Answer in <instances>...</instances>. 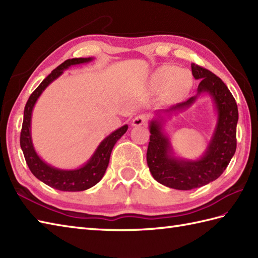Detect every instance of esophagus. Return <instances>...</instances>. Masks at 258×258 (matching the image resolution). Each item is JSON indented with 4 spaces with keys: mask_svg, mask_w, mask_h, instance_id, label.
<instances>
[{
    "mask_svg": "<svg viewBox=\"0 0 258 258\" xmlns=\"http://www.w3.org/2000/svg\"><path fill=\"white\" fill-rule=\"evenodd\" d=\"M147 122V116L145 114H141L135 116L132 120V126H141V125H145Z\"/></svg>",
    "mask_w": 258,
    "mask_h": 258,
    "instance_id": "esophagus-1",
    "label": "esophagus"
}]
</instances>
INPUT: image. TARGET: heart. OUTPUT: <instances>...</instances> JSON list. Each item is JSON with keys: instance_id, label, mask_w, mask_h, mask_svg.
I'll list each match as a JSON object with an SVG mask.
<instances>
[{"instance_id": "b5f03b06", "label": "heart", "mask_w": 258, "mask_h": 258, "mask_svg": "<svg viewBox=\"0 0 258 258\" xmlns=\"http://www.w3.org/2000/svg\"><path fill=\"white\" fill-rule=\"evenodd\" d=\"M191 76L188 71L179 70L172 65H164L157 69L151 78V84L155 89H164L167 86L169 95L179 96L188 90Z\"/></svg>"}]
</instances>
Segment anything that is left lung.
I'll use <instances>...</instances> for the list:
<instances>
[{
	"instance_id": "1",
	"label": "left lung",
	"mask_w": 258,
	"mask_h": 258,
	"mask_svg": "<svg viewBox=\"0 0 258 258\" xmlns=\"http://www.w3.org/2000/svg\"><path fill=\"white\" fill-rule=\"evenodd\" d=\"M191 74L200 80L196 95L162 111L150 120V143L146 160L158 183L180 190L204 186L225 171L236 151L237 104L225 83L211 71L191 63ZM203 94L210 96L217 112V124L203 155L196 160L177 157L166 132L167 120L189 108Z\"/></svg>"
}]
</instances>
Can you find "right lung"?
<instances>
[{"label":"right lung","instance_id":"right-lung-1","mask_svg":"<svg viewBox=\"0 0 258 258\" xmlns=\"http://www.w3.org/2000/svg\"><path fill=\"white\" fill-rule=\"evenodd\" d=\"M93 59H94V57L67 59L55 70H53L46 79L43 80L42 83L37 86V89L29 97L24 108V117L21 131L20 144L22 151H23L27 166H29L30 171L37 179H40L41 182L48 185L50 187L58 190L81 191L89 189L100 182L108 166L109 157H111L114 145L116 144V142L122 138L128 128V125L125 124L122 127L115 130L114 132L106 136L98 144L95 152L89 158V161L78 168L64 169L52 166L45 161H43L40 155L36 153L32 141L31 124L33 108H34L38 97L41 96L42 93L45 91L46 87L52 82L58 79L64 73L65 70L73 67V65L90 63Z\"/></svg>","mask_w":258,"mask_h":258}]
</instances>
